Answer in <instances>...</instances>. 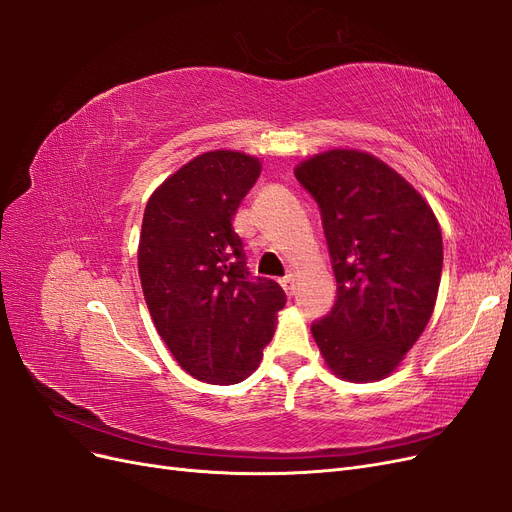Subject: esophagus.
<instances>
[{"mask_svg": "<svg viewBox=\"0 0 512 512\" xmlns=\"http://www.w3.org/2000/svg\"><path fill=\"white\" fill-rule=\"evenodd\" d=\"M280 284H282V288L286 290V294H288V297H292V294H294V290H297V288H294V275H292V273H288V275L284 277V280H282Z\"/></svg>", "mask_w": 512, "mask_h": 512, "instance_id": "34e87169", "label": "esophagus"}]
</instances>
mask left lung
Masks as SVG:
<instances>
[{"instance_id":"1","label":"left lung","mask_w":512,"mask_h":512,"mask_svg":"<svg viewBox=\"0 0 512 512\" xmlns=\"http://www.w3.org/2000/svg\"><path fill=\"white\" fill-rule=\"evenodd\" d=\"M294 175L320 207L337 282L331 314L312 335L337 378L378 382L406 359L436 307V213L408 179L361 149L316 153Z\"/></svg>"}]
</instances>
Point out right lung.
Here are the masks:
<instances>
[{"mask_svg":"<svg viewBox=\"0 0 512 512\" xmlns=\"http://www.w3.org/2000/svg\"><path fill=\"white\" fill-rule=\"evenodd\" d=\"M258 158L213 149L149 196L138 275L153 324L200 382L237 384L260 365L286 305L280 284L250 277L232 218L260 177Z\"/></svg>","mask_w":512,"mask_h":512,"instance_id":"obj_1","label":"right lung"}]
</instances>
